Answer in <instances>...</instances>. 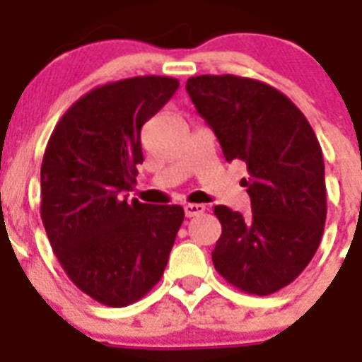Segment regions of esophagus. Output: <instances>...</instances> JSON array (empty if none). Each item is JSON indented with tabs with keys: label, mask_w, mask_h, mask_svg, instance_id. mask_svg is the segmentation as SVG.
<instances>
[{
	"label": "esophagus",
	"mask_w": 362,
	"mask_h": 362,
	"mask_svg": "<svg viewBox=\"0 0 362 362\" xmlns=\"http://www.w3.org/2000/svg\"><path fill=\"white\" fill-rule=\"evenodd\" d=\"M203 212H204V204H197V203L185 204V216H187V217L201 216Z\"/></svg>",
	"instance_id": "1"
}]
</instances>
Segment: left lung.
<instances>
[{"label":"left lung","mask_w":362,"mask_h":362,"mask_svg":"<svg viewBox=\"0 0 362 362\" xmlns=\"http://www.w3.org/2000/svg\"><path fill=\"white\" fill-rule=\"evenodd\" d=\"M192 103L212 127L226 161L241 159L252 217L214 206L221 238L216 270L232 286L270 296L288 286L319 248L326 221L322 150L305 114L283 92L232 74L187 81Z\"/></svg>","instance_id":"1"}]
</instances>
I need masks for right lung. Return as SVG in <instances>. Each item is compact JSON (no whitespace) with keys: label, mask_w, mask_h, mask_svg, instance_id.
I'll return each instance as SVG.
<instances>
[{"label":"right lung","mask_w":362,"mask_h":362,"mask_svg":"<svg viewBox=\"0 0 362 362\" xmlns=\"http://www.w3.org/2000/svg\"><path fill=\"white\" fill-rule=\"evenodd\" d=\"M168 76L95 86L63 117L41 163V219L69 279L123 308L159 283L185 219L179 204L127 201L143 163L141 127L177 90Z\"/></svg>","instance_id":"right-lung-1"}]
</instances>
